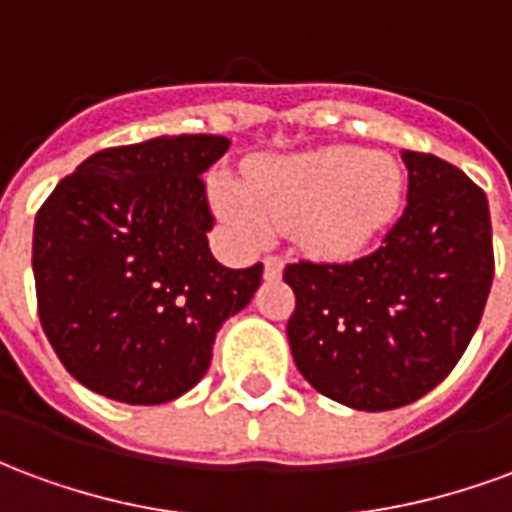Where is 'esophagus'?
Segmentation results:
<instances>
[{"label":"esophagus","mask_w":512,"mask_h":512,"mask_svg":"<svg viewBox=\"0 0 512 512\" xmlns=\"http://www.w3.org/2000/svg\"><path fill=\"white\" fill-rule=\"evenodd\" d=\"M263 266H266V277L268 279H277L279 274H282V268H285V260H282V257H277V255H271V257H266V260H263Z\"/></svg>","instance_id":"1"}]
</instances>
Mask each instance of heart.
Listing matches in <instances>:
<instances>
[{
	"label": "heart",
	"mask_w": 512,
	"mask_h": 512,
	"mask_svg": "<svg viewBox=\"0 0 512 512\" xmlns=\"http://www.w3.org/2000/svg\"><path fill=\"white\" fill-rule=\"evenodd\" d=\"M403 172L389 156L351 145H329L257 161L249 186L213 183V205L224 222L252 241L274 227L299 230L323 255H356L395 219Z\"/></svg>",
	"instance_id": "b5f03b06"
}]
</instances>
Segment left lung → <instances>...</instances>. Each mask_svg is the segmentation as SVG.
I'll return each instance as SVG.
<instances>
[{
  "mask_svg": "<svg viewBox=\"0 0 512 512\" xmlns=\"http://www.w3.org/2000/svg\"><path fill=\"white\" fill-rule=\"evenodd\" d=\"M408 205L354 263H290L288 340L299 373L356 411H389L439 386L483 318L494 282L485 191L430 153L403 150Z\"/></svg>",
  "mask_w": 512,
  "mask_h": 512,
  "instance_id": "8db88e82",
  "label": "left lung"
}]
</instances>
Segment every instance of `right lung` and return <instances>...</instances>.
Segmentation results:
<instances>
[{
	"mask_svg": "<svg viewBox=\"0 0 512 512\" xmlns=\"http://www.w3.org/2000/svg\"><path fill=\"white\" fill-rule=\"evenodd\" d=\"M216 134L109 147L57 183L35 216L40 326L79 384L128 406L169 403L211 367L222 323L260 288L263 266L211 255L202 172Z\"/></svg>",
	"mask_w": 512,
	"mask_h": 512,
	"instance_id": "right-lung-1",
	"label": "right lung"
}]
</instances>
